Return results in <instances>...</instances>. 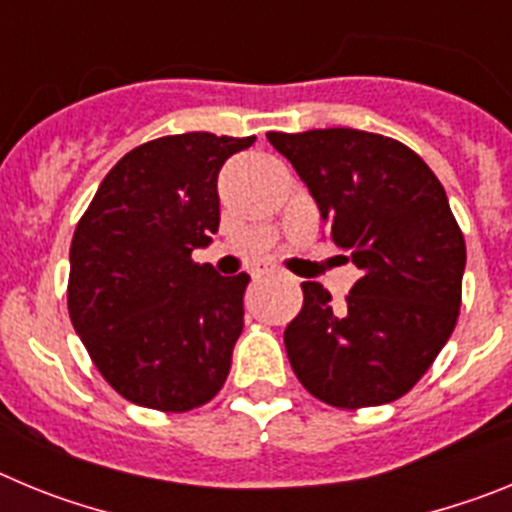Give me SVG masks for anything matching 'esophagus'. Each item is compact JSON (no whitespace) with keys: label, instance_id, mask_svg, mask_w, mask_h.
Instances as JSON below:
<instances>
[{"label":"esophagus","instance_id":"esophagus-1","mask_svg":"<svg viewBox=\"0 0 512 512\" xmlns=\"http://www.w3.org/2000/svg\"><path fill=\"white\" fill-rule=\"evenodd\" d=\"M271 274H274V271H271V269H256V271H253V279H256V282H259V279L271 277Z\"/></svg>","mask_w":512,"mask_h":512}]
</instances>
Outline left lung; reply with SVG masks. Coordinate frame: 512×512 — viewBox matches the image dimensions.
<instances>
[{
  "label": "left lung",
  "instance_id": "8db88e82",
  "mask_svg": "<svg viewBox=\"0 0 512 512\" xmlns=\"http://www.w3.org/2000/svg\"><path fill=\"white\" fill-rule=\"evenodd\" d=\"M318 202L330 241L361 269L346 305L302 282L284 330L289 364L333 408L384 405L415 387L454 333L467 246L428 164L354 128L266 133Z\"/></svg>",
  "mask_w": 512,
  "mask_h": 512
}]
</instances>
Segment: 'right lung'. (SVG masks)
I'll use <instances>...</instances> for the list:
<instances>
[{
	"label": "right lung",
	"instance_id": "obj_1",
	"mask_svg": "<svg viewBox=\"0 0 512 512\" xmlns=\"http://www.w3.org/2000/svg\"><path fill=\"white\" fill-rule=\"evenodd\" d=\"M253 140H148L112 166L76 225L71 323L107 384L140 408L187 413L228 379L251 277H220L192 251L220 225L217 174Z\"/></svg>",
	"mask_w": 512,
	"mask_h": 512
}]
</instances>
